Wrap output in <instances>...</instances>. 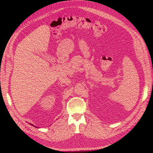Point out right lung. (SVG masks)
I'll use <instances>...</instances> for the list:
<instances>
[{
	"instance_id": "obj_1",
	"label": "right lung",
	"mask_w": 153,
	"mask_h": 153,
	"mask_svg": "<svg viewBox=\"0 0 153 153\" xmlns=\"http://www.w3.org/2000/svg\"><path fill=\"white\" fill-rule=\"evenodd\" d=\"M30 125H31L32 126H34V127H36V128H38V127H37V126H34V125H33V124H31V123H30Z\"/></svg>"
}]
</instances>
